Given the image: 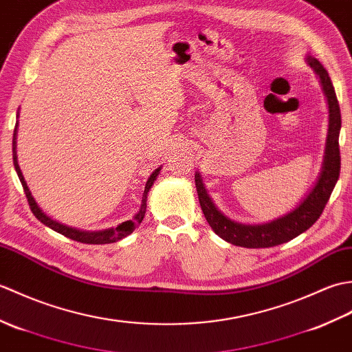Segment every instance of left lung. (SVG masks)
<instances>
[{"label":"left lung","mask_w":352,"mask_h":352,"mask_svg":"<svg viewBox=\"0 0 352 352\" xmlns=\"http://www.w3.org/2000/svg\"><path fill=\"white\" fill-rule=\"evenodd\" d=\"M307 63L315 71L319 78V83L322 86L324 95L327 98L328 106V130L325 140V151L320 172L313 183L309 192L305 193L302 199L298 203L290 212L278 216L272 221L261 223H242L234 219H230L223 214L213 199L207 193L206 186L203 183V177L199 172H195V186L201 204L208 226L223 241L243 246V248H271L281 243H286L296 236L309 230L313 223L322 213L325 204L328 203L336 183L339 180L340 174V151H339V133L342 126L340 119V107L336 96L331 78L328 76L318 58L307 56Z\"/></svg>","instance_id":"1"}]
</instances>
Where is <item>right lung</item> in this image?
I'll return each mask as SVG.
<instances>
[{"label":"right lung","instance_id":"right-lung-1","mask_svg":"<svg viewBox=\"0 0 352 352\" xmlns=\"http://www.w3.org/2000/svg\"><path fill=\"white\" fill-rule=\"evenodd\" d=\"M18 116H19V110H18ZM16 136H18V122L16 125H14V131H13V164H14V169H16V174L19 177V182L22 184V188H24V192H25V197L28 198V204H30V208H32L33 214L36 216L37 219H39L43 226L50 227L51 230L57 231V233H60L66 237L72 239V241H77V242H81V243H89V245H104V243H113V242H118L119 239L125 237L126 234L133 233V230L136 228L138 226H140V222L144 221V216H145V212H146V198H148V192L149 189L153 188L154 182L157 180V177H159L160 170H162V166L157 168L151 175H149L148 182L145 184V190H144V195H142V204H140V208L139 212L133 216V219L130 221H125L122 223H119V226L116 227H110V228H106V230H98V231H86V230H78V228H74V227H68L65 226V223H60L57 222L56 219L50 218V216L45 213L42 208L39 207V204L36 203V199L33 198L32 192H30L28 186H27V182L24 175H22V170L19 168L18 164V155H16Z\"/></svg>","mask_w":352,"mask_h":352}]
</instances>
